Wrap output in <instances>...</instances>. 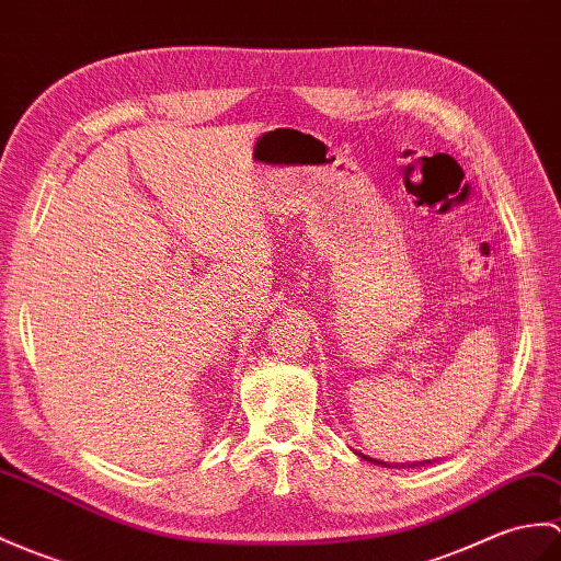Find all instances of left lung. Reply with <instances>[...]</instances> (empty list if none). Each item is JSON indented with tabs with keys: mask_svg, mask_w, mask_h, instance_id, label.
Listing matches in <instances>:
<instances>
[{
	"mask_svg": "<svg viewBox=\"0 0 561 561\" xmlns=\"http://www.w3.org/2000/svg\"><path fill=\"white\" fill-rule=\"evenodd\" d=\"M370 461H373V459H370ZM373 463H385V461H373ZM413 466H415V463H413Z\"/></svg>",
	"mask_w": 561,
	"mask_h": 561,
	"instance_id": "obj_1",
	"label": "left lung"
}]
</instances>
